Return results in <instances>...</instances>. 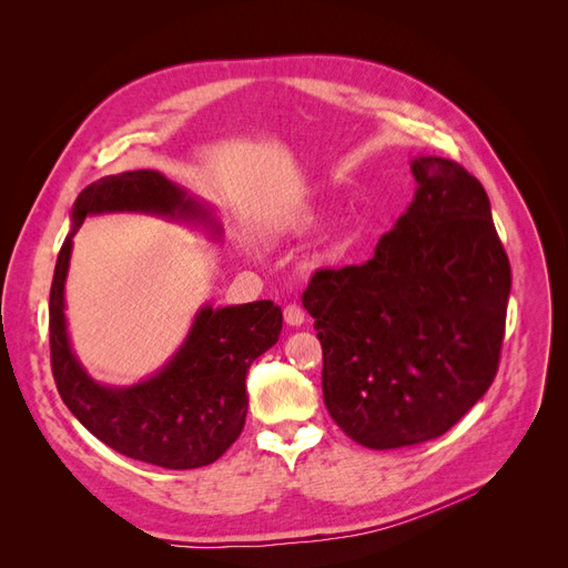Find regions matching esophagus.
<instances>
[{
	"mask_svg": "<svg viewBox=\"0 0 568 568\" xmlns=\"http://www.w3.org/2000/svg\"><path fill=\"white\" fill-rule=\"evenodd\" d=\"M284 322H286L288 326H301V324L305 322V313L301 311L298 305H286V307H284Z\"/></svg>",
	"mask_w": 568,
	"mask_h": 568,
	"instance_id": "34e87169",
	"label": "esophagus"
}]
</instances>
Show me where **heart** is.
Returning <instances> with one entry per match:
<instances>
[{
  "mask_svg": "<svg viewBox=\"0 0 568 568\" xmlns=\"http://www.w3.org/2000/svg\"><path fill=\"white\" fill-rule=\"evenodd\" d=\"M324 220H326L324 209H301L294 215L280 220L272 232L277 236H305L315 232L317 227H322Z\"/></svg>",
  "mask_w": 568,
  "mask_h": 568,
  "instance_id": "1",
  "label": "heart"
}]
</instances>
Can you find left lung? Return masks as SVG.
<instances>
[{
	"instance_id": "left-lung-1",
	"label": "left lung",
	"mask_w": 568,
	"mask_h": 568,
	"mask_svg": "<svg viewBox=\"0 0 568 568\" xmlns=\"http://www.w3.org/2000/svg\"><path fill=\"white\" fill-rule=\"evenodd\" d=\"M415 199L365 265L303 294L322 343L324 405L372 450L434 440L495 379L511 270L484 184L438 156L409 161Z\"/></svg>"
}]
</instances>
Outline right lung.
<instances>
[{
	"label": "right lung",
	"instance_id": "1",
	"mask_svg": "<svg viewBox=\"0 0 568 568\" xmlns=\"http://www.w3.org/2000/svg\"><path fill=\"white\" fill-rule=\"evenodd\" d=\"M144 213L180 222L220 242L222 222L211 203L189 194L159 170H128L84 186L73 203L71 232L57 257L49 294L51 372L75 419L115 453L163 469L213 464L242 434L255 357L282 334V307L272 301L201 305L182 346L132 386H109L84 369L65 320V280L73 236L92 215Z\"/></svg>",
	"mask_w": 568,
	"mask_h": 568
}]
</instances>
